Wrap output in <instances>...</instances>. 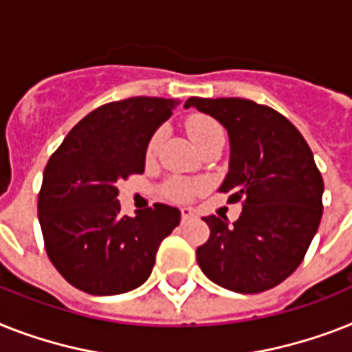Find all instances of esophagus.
Wrapping results in <instances>:
<instances>
[{
    "label": "esophagus",
    "mask_w": 352,
    "mask_h": 352,
    "mask_svg": "<svg viewBox=\"0 0 352 352\" xmlns=\"http://www.w3.org/2000/svg\"><path fill=\"white\" fill-rule=\"evenodd\" d=\"M195 217V210H191V208H182L181 210V221L182 222H188L190 219Z\"/></svg>",
    "instance_id": "obj_1"
}]
</instances>
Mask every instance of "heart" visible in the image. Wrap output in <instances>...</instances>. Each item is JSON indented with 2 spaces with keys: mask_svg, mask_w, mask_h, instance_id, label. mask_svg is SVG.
Listing matches in <instances>:
<instances>
[{
  "mask_svg": "<svg viewBox=\"0 0 352 352\" xmlns=\"http://www.w3.org/2000/svg\"><path fill=\"white\" fill-rule=\"evenodd\" d=\"M186 131H188V135L191 137V141L195 142V146L199 148L202 142H206L208 139L215 135H224V131H222V126L215 119H211L210 116H204V113H193L186 119ZM162 135H164V131L157 130L153 135H151L150 142H148L146 146V157L151 159V157H155L157 150L161 146ZM201 186L197 184V182L186 181V179H171L170 182H166L164 186V193H166L168 199L171 201H190L191 197L195 195L197 191H199Z\"/></svg>",
  "mask_w": 352,
  "mask_h": 352,
  "instance_id": "heart-1",
  "label": "heart"
}]
</instances>
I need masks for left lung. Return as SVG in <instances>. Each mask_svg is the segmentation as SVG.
I'll return each mask as SVG.
<instances>
[{
  "instance_id": "left-lung-1",
  "label": "left lung",
  "mask_w": 352,
  "mask_h": 352,
  "mask_svg": "<svg viewBox=\"0 0 352 352\" xmlns=\"http://www.w3.org/2000/svg\"><path fill=\"white\" fill-rule=\"evenodd\" d=\"M186 108L215 117L230 135V171L219 191L242 201L233 226L204 217L210 239L197 262L211 282L262 293L302 264L322 219L324 179L309 144L282 113L241 97H190Z\"/></svg>"
}]
</instances>
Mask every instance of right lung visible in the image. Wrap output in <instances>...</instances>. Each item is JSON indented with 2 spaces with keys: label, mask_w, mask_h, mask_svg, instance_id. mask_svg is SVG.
Masks as SVG:
<instances>
[{
  "label": "right lung",
  "mask_w": 352,
  "mask_h": 352,
  "mask_svg": "<svg viewBox=\"0 0 352 352\" xmlns=\"http://www.w3.org/2000/svg\"><path fill=\"white\" fill-rule=\"evenodd\" d=\"M181 104L130 97L90 111L48 159L37 199L45 250L63 278L90 295L144 284L161 242L181 222L166 204L121 213L117 182L144 171L151 135Z\"/></svg>",
  "instance_id": "right-lung-1"
}]
</instances>
